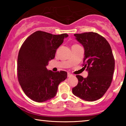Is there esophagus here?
<instances>
[{"label":"esophagus","instance_id":"esophagus-1","mask_svg":"<svg viewBox=\"0 0 126 126\" xmlns=\"http://www.w3.org/2000/svg\"><path fill=\"white\" fill-rule=\"evenodd\" d=\"M72 74H70V73H68V77H70L71 76H72Z\"/></svg>","mask_w":126,"mask_h":126}]
</instances>
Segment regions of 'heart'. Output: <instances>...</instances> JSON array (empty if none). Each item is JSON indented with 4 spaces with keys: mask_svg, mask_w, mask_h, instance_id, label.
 Returning <instances> with one entry per match:
<instances>
[{
    "mask_svg": "<svg viewBox=\"0 0 126 126\" xmlns=\"http://www.w3.org/2000/svg\"><path fill=\"white\" fill-rule=\"evenodd\" d=\"M79 46V45H74L72 46V47H73V46Z\"/></svg>",
    "mask_w": 126,
    "mask_h": 126,
    "instance_id": "b5f03b06",
    "label": "heart"
}]
</instances>
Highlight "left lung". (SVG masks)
<instances>
[{"label": "left lung", "mask_w": 126, "mask_h": 126, "mask_svg": "<svg viewBox=\"0 0 126 126\" xmlns=\"http://www.w3.org/2000/svg\"><path fill=\"white\" fill-rule=\"evenodd\" d=\"M76 39L83 46V64L88 76L77 75L78 84L72 88L75 96L93 101L100 99L111 85L115 68V59L106 38L94 32L75 34Z\"/></svg>", "instance_id": "1"}]
</instances>
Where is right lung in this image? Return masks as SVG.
I'll use <instances>...</instances> for the list:
<instances>
[{
	"label": "right lung",
	"mask_w": 126,
	"mask_h": 126,
	"mask_svg": "<svg viewBox=\"0 0 126 126\" xmlns=\"http://www.w3.org/2000/svg\"><path fill=\"white\" fill-rule=\"evenodd\" d=\"M67 34L53 35L37 31L27 37L20 48L17 61L18 81L26 95L36 102H44L56 95L58 86L67 72H53L46 66L54 59L57 49Z\"/></svg>",
	"instance_id": "right-lung-1"
}]
</instances>
